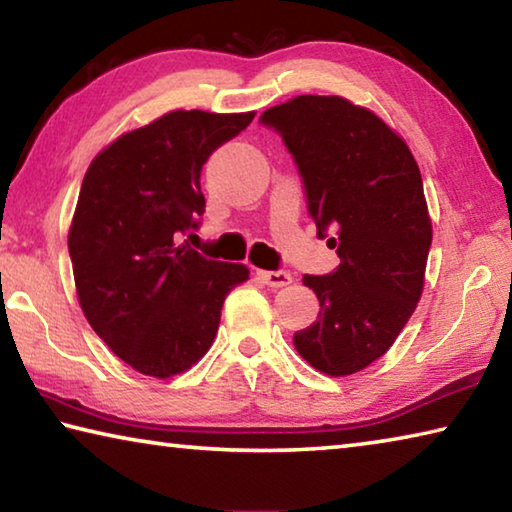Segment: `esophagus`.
<instances>
[{
  "mask_svg": "<svg viewBox=\"0 0 512 512\" xmlns=\"http://www.w3.org/2000/svg\"><path fill=\"white\" fill-rule=\"evenodd\" d=\"M257 277L273 289H280V287H287V284H291V273H287V271H257Z\"/></svg>",
  "mask_w": 512,
  "mask_h": 512,
  "instance_id": "esophagus-1",
  "label": "esophagus"
}]
</instances>
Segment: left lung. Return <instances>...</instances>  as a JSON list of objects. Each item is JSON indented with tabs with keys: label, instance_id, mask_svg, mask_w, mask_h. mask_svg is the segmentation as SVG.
Masks as SVG:
<instances>
[{
	"label": "left lung",
	"instance_id": "obj_1",
	"mask_svg": "<svg viewBox=\"0 0 512 512\" xmlns=\"http://www.w3.org/2000/svg\"><path fill=\"white\" fill-rule=\"evenodd\" d=\"M259 121L298 164L318 237L341 264L302 284L318 320L293 334L302 359L332 377L359 372L395 343L424 287L431 219L409 146L375 112L343 97L302 94Z\"/></svg>",
	"mask_w": 512,
	"mask_h": 512
}]
</instances>
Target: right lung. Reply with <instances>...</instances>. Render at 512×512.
<instances>
[{
    "label": "right lung",
    "mask_w": 512,
    "mask_h": 512,
    "mask_svg": "<svg viewBox=\"0 0 512 512\" xmlns=\"http://www.w3.org/2000/svg\"><path fill=\"white\" fill-rule=\"evenodd\" d=\"M255 112L173 110L108 144L85 171L69 228L76 293L103 343L142 375L167 379L210 350L244 264L187 244L205 212L207 158Z\"/></svg>",
    "instance_id": "obj_1"
}]
</instances>
